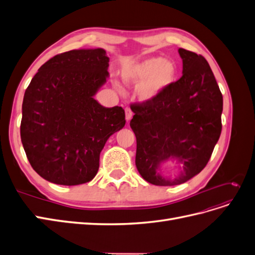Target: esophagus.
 Listing matches in <instances>:
<instances>
[{
	"label": "esophagus",
	"instance_id": "esophagus-1",
	"mask_svg": "<svg viewBox=\"0 0 255 255\" xmlns=\"http://www.w3.org/2000/svg\"><path fill=\"white\" fill-rule=\"evenodd\" d=\"M132 116H133L132 110H130L129 107H127V109H126V119H127V121H129L130 119H132Z\"/></svg>",
	"mask_w": 255,
	"mask_h": 255
}]
</instances>
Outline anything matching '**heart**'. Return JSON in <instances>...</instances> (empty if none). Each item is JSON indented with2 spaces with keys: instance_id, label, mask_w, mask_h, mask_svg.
<instances>
[{
  "instance_id": "1",
  "label": "heart",
  "mask_w": 255,
  "mask_h": 255,
  "mask_svg": "<svg viewBox=\"0 0 255 255\" xmlns=\"http://www.w3.org/2000/svg\"><path fill=\"white\" fill-rule=\"evenodd\" d=\"M176 74L177 68L173 61L154 56L127 68L121 76L127 84L139 86L137 94L140 100L151 101L170 86Z\"/></svg>"
}]
</instances>
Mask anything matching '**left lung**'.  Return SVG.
I'll list each match as a JSON object with an SVG mask.
<instances>
[{
    "mask_svg": "<svg viewBox=\"0 0 255 255\" xmlns=\"http://www.w3.org/2000/svg\"><path fill=\"white\" fill-rule=\"evenodd\" d=\"M183 75L151 101L130 105L129 126L136 136V167L157 186L183 184L202 171L221 134L223 100L212 69L202 55L180 48ZM175 160L180 174H161Z\"/></svg>",
    "mask_w": 255,
    "mask_h": 255,
    "instance_id": "8db88e82",
    "label": "left lung"
}]
</instances>
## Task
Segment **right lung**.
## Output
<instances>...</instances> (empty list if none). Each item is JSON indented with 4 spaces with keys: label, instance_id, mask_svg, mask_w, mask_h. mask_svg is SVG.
I'll return each instance as SVG.
<instances>
[{
    "label": "right lung",
    "instance_id": "add662e5",
    "mask_svg": "<svg viewBox=\"0 0 255 255\" xmlns=\"http://www.w3.org/2000/svg\"><path fill=\"white\" fill-rule=\"evenodd\" d=\"M103 49L58 54L43 64L25 90L21 141L34 170L58 185L91 181L107 139L126 125L125 110L94 98L109 78Z\"/></svg>",
    "mask_w": 255,
    "mask_h": 255
}]
</instances>
